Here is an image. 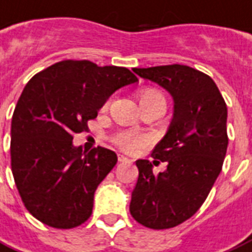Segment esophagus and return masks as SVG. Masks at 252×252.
Returning <instances> with one entry per match:
<instances>
[{"mask_svg": "<svg viewBox=\"0 0 252 252\" xmlns=\"http://www.w3.org/2000/svg\"><path fill=\"white\" fill-rule=\"evenodd\" d=\"M118 160L119 162H122V163H130L131 160L128 159V158H126L125 155H118Z\"/></svg>", "mask_w": 252, "mask_h": 252, "instance_id": "obj_1", "label": "esophagus"}]
</instances>
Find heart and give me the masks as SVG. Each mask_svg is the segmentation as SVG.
<instances>
[{"label":"heart","instance_id":"1","mask_svg":"<svg viewBox=\"0 0 252 252\" xmlns=\"http://www.w3.org/2000/svg\"><path fill=\"white\" fill-rule=\"evenodd\" d=\"M139 103H141V106L153 105V103H162V105L166 106V99L158 90H151L150 89V90H143V92L139 93ZM114 141L124 150L131 151L138 149V147L147 145L150 139L147 135L124 131V133H119L114 138Z\"/></svg>","mask_w":252,"mask_h":252}]
</instances>
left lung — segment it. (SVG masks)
<instances>
[{
  "instance_id": "8db88e82",
  "label": "left lung",
  "mask_w": 252,
  "mask_h": 252,
  "mask_svg": "<svg viewBox=\"0 0 252 252\" xmlns=\"http://www.w3.org/2000/svg\"><path fill=\"white\" fill-rule=\"evenodd\" d=\"M133 71L169 93L174 113L167 133L151 154L153 163L166 161L168 167L155 174L150 160L135 162L139 175L130 213L149 228H171L199 210L222 170L228 145L227 106L213 79L190 66L135 67Z\"/></svg>"
}]
</instances>
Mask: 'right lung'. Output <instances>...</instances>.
Returning <instances> with one entry per match:
<instances>
[{
    "label": "right lung",
    "instance_id": "1",
    "mask_svg": "<svg viewBox=\"0 0 252 252\" xmlns=\"http://www.w3.org/2000/svg\"><path fill=\"white\" fill-rule=\"evenodd\" d=\"M135 82L126 67L67 60L26 83L11 118V171L39 222L73 228L90 218L94 192L118 158L101 146L83 151L73 135L88 130L111 94Z\"/></svg>",
    "mask_w": 252,
    "mask_h": 252
}]
</instances>
